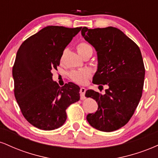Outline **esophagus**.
<instances>
[{"instance_id":"obj_1","label":"esophagus","mask_w":158,"mask_h":158,"mask_svg":"<svg viewBox=\"0 0 158 158\" xmlns=\"http://www.w3.org/2000/svg\"><path fill=\"white\" fill-rule=\"evenodd\" d=\"M85 91H86V88H80V97L81 99H84L85 97Z\"/></svg>"}]
</instances>
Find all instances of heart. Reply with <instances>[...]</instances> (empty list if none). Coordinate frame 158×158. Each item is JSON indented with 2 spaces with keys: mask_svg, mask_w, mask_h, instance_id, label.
I'll list each match as a JSON object with an SVG mask.
<instances>
[{
  "mask_svg": "<svg viewBox=\"0 0 158 158\" xmlns=\"http://www.w3.org/2000/svg\"><path fill=\"white\" fill-rule=\"evenodd\" d=\"M88 49H92L89 44L86 43H80L78 44L77 50L78 52H81L88 50ZM90 76V70L88 69H80V70H73L70 73V77L73 81L78 83V84H85L88 79H89Z\"/></svg>",
  "mask_w": 158,
  "mask_h": 158,
  "instance_id": "b5f03b06",
  "label": "heart"
}]
</instances>
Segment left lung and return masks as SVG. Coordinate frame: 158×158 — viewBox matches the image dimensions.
<instances>
[{
	"label": "left lung",
	"instance_id": "left-lung-1",
	"mask_svg": "<svg viewBox=\"0 0 158 158\" xmlns=\"http://www.w3.org/2000/svg\"><path fill=\"white\" fill-rule=\"evenodd\" d=\"M81 34L97 51V70L93 83L108 87L105 94L87 90L85 97L95 99L98 109L86 119L99 131H115L129 121L142 96L145 68L140 50L116 27H85Z\"/></svg>",
	"mask_w": 158,
	"mask_h": 158
}]
</instances>
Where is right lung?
<instances>
[{"mask_svg": "<svg viewBox=\"0 0 158 158\" xmlns=\"http://www.w3.org/2000/svg\"><path fill=\"white\" fill-rule=\"evenodd\" d=\"M81 27L48 26L20 46L12 68L15 97L23 117L45 131L59 128L67 108L79 100L80 88L73 82L60 87L52 80L65 48Z\"/></svg>", "mask_w": 158, "mask_h": 158, "instance_id": "right-lung-1", "label": "right lung"}]
</instances>
